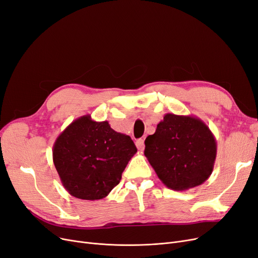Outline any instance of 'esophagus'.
Here are the masks:
<instances>
[{"label":"esophagus","instance_id":"esophagus-1","mask_svg":"<svg viewBox=\"0 0 258 258\" xmlns=\"http://www.w3.org/2000/svg\"><path fill=\"white\" fill-rule=\"evenodd\" d=\"M136 147H137V149L139 150V151H143L144 150V148H145V145H144V140L143 139H138L137 141H136Z\"/></svg>","mask_w":258,"mask_h":258}]
</instances>
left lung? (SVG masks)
<instances>
[{"instance_id":"1","label":"left lung","mask_w":258,"mask_h":258,"mask_svg":"<svg viewBox=\"0 0 258 258\" xmlns=\"http://www.w3.org/2000/svg\"><path fill=\"white\" fill-rule=\"evenodd\" d=\"M144 143V155L157 176L175 191L203 184L214 169L215 137L195 116L165 114Z\"/></svg>"}]
</instances>
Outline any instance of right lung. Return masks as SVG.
Wrapping results in <instances>:
<instances>
[{
	"label": "right lung",
	"instance_id": "right-lung-1",
	"mask_svg": "<svg viewBox=\"0 0 258 258\" xmlns=\"http://www.w3.org/2000/svg\"><path fill=\"white\" fill-rule=\"evenodd\" d=\"M137 148L130 136L107 121L91 115L74 120L52 147V160L61 182L72 196L84 200L106 197L121 180Z\"/></svg>",
	"mask_w": 258,
	"mask_h": 258
}]
</instances>
